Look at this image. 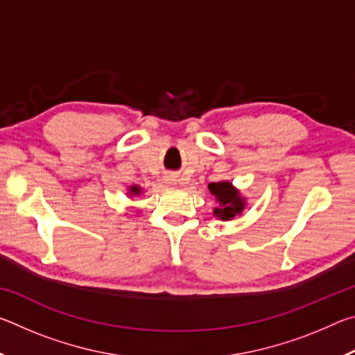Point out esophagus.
<instances>
[{
	"mask_svg": "<svg viewBox=\"0 0 355 355\" xmlns=\"http://www.w3.org/2000/svg\"><path fill=\"white\" fill-rule=\"evenodd\" d=\"M177 182H178L177 177H173V175H167V177H166V183H167V184L175 186V184H177Z\"/></svg>",
	"mask_w": 355,
	"mask_h": 355,
	"instance_id": "1",
	"label": "esophagus"
}]
</instances>
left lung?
Instances as JSON below:
<instances>
[{"instance_id": "left-lung-1", "label": "left lung", "mask_w": 355, "mask_h": 355, "mask_svg": "<svg viewBox=\"0 0 355 355\" xmlns=\"http://www.w3.org/2000/svg\"><path fill=\"white\" fill-rule=\"evenodd\" d=\"M209 192L216 196V199L219 200L220 208L214 209V214L219 216L222 220H230L233 216L239 214L244 208L243 199H239L238 192L233 188L232 183L228 182H219L208 184Z\"/></svg>"}]
</instances>
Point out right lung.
Wrapping results in <instances>:
<instances>
[{"mask_svg": "<svg viewBox=\"0 0 355 355\" xmlns=\"http://www.w3.org/2000/svg\"><path fill=\"white\" fill-rule=\"evenodd\" d=\"M131 192H133V194H139V192H141L139 186H131Z\"/></svg>", "mask_w": 355, "mask_h": 355, "instance_id": "obj_1", "label": "right lung"}]
</instances>
